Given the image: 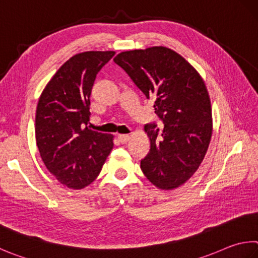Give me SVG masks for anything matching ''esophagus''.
Returning a JSON list of instances; mask_svg holds the SVG:
<instances>
[{"mask_svg": "<svg viewBox=\"0 0 258 258\" xmlns=\"http://www.w3.org/2000/svg\"><path fill=\"white\" fill-rule=\"evenodd\" d=\"M131 139L130 134H119L118 135V140L121 143H126Z\"/></svg>", "mask_w": 258, "mask_h": 258, "instance_id": "obj_1", "label": "esophagus"}]
</instances>
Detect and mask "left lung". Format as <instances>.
Wrapping results in <instances>:
<instances>
[{
	"label": "left lung",
	"mask_w": 258,
	"mask_h": 258,
	"mask_svg": "<svg viewBox=\"0 0 258 258\" xmlns=\"http://www.w3.org/2000/svg\"><path fill=\"white\" fill-rule=\"evenodd\" d=\"M145 97L156 99L163 123L147 124L150 151L141 169L150 182L163 190L184 185L199 169L212 138V108L200 73L170 48L153 46L121 51L114 58Z\"/></svg>",
	"instance_id": "obj_1"
}]
</instances>
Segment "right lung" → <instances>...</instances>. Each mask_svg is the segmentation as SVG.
Instances as JSON below:
<instances>
[{
  "label": "right lung",
  "mask_w": 258,
  "mask_h": 258,
  "mask_svg": "<svg viewBox=\"0 0 258 258\" xmlns=\"http://www.w3.org/2000/svg\"><path fill=\"white\" fill-rule=\"evenodd\" d=\"M114 55V50L76 54L57 70L39 97L37 147L48 171L68 188L90 185L113 150V135L96 132L87 124L93 82Z\"/></svg>",
  "instance_id": "obj_1"
}]
</instances>
